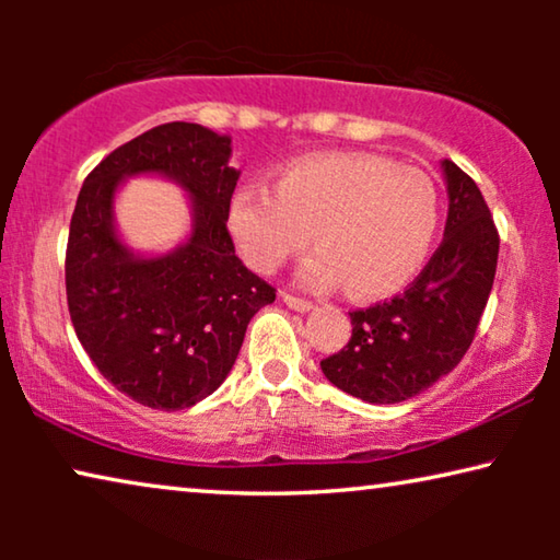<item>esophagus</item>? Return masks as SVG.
<instances>
[{"instance_id": "esophagus-1", "label": "esophagus", "mask_w": 560, "mask_h": 560, "mask_svg": "<svg viewBox=\"0 0 560 560\" xmlns=\"http://www.w3.org/2000/svg\"><path fill=\"white\" fill-rule=\"evenodd\" d=\"M282 303L288 305V308H293L298 313H308L313 311V303L311 301H303V298H295V295H282Z\"/></svg>"}]
</instances>
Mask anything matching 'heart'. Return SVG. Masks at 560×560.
<instances>
[{
	"instance_id": "heart-1",
	"label": "heart",
	"mask_w": 560,
	"mask_h": 560,
	"mask_svg": "<svg viewBox=\"0 0 560 560\" xmlns=\"http://www.w3.org/2000/svg\"><path fill=\"white\" fill-rule=\"evenodd\" d=\"M441 224L439 190L418 167L372 152H320L280 167L275 190L240 186L226 229L257 272H278L308 247L301 267L311 290L349 285L362 301L393 298L431 257Z\"/></svg>"
}]
</instances>
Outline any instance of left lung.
Here are the masks:
<instances>
[{
	"mask_svg": "<svg viewBox=\"0 0 560 560\" xmlns=\"http://www.w3.org/2000/svg\"><path fill=\"white\" fill-rule=\"evenodd\" d=\"M448 194L443 242L402 295L354 311L351 339L320 362L326 380L364 402L410 400L462 362L492 293L500 236L485 196L441 160Z\"/></svg>",
	"mask_w": 560,
	"mask_h": 560,
	"instance_id": "1",
	"label": "left lung"
}]
</instances>
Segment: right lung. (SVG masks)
I'll list each match as a JSON object with an SVG mask.
<instances>
[{
    "instance_id": "right-lung-1",
    "label": "right lung",
    "mask_w": 560,
    "mask_h": 560,
    "mask_svg": "<svg viewBox=\"0 0 560 560\" xmlns=\"http://www.w3.org/2000/svg\"><path fill=\"white\" fill-rule=\"evenodd\" d=\"M229 160V135L171 121L106 155L75 201L66 252L75 336L96 370L148 408L183 410L217 393L252 316L275 301L226 232L240 180ZM137 174L171 179L189 196L191 229L173 250L144 256L120 240L113 203Z\"/></svg>"
}]
</instances>
